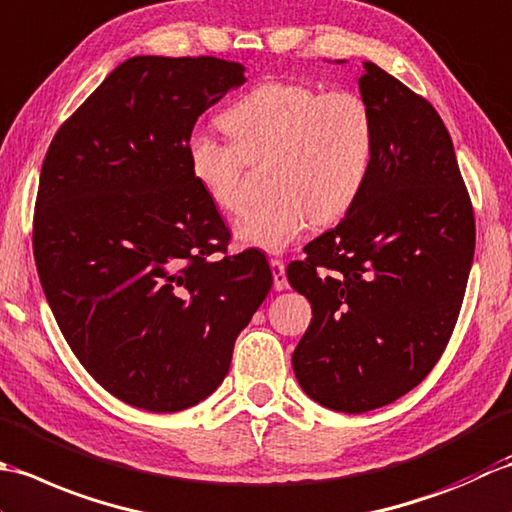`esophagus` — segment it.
<instances>
[{
	"label": "esophagus",
	"instance_id": "obj_1",
	"mask_svg": "<svg viewBox=\"0 0 512 512\" xmlns=\"http://www.w3.org/2000/svg\"><path fill=\"white\" fill-rule=\"evenodd\" d=\"M269 267H271V274H274V289L276 291H283L289 287L287 283V274H285V263L278 258H271L269 260Z\"/></svg>",
	"mask_w": 512,
	"mask_h": 512
}]
</instances>
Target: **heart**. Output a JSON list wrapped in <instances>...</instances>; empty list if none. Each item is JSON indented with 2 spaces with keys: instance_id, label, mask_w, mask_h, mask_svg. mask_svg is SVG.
<instances>
[{
  "instance_id": "b5f03b06",
  "label": "heart",
  "mask_w": 512,
  "mask_h": 512,
  "mask_svg": "<svg viewBox=\"0 0 512 512\" xmlns=\"http://www.w3.org/2000/svg\"><path fill=\"white\" fill-rule=\"evenodd\" d=\"M234 141L210 132L187 139L194 181L223 214L243 210L249 163L271 159V196L243 214L238 243L283 252L311 221L336 223L369 181L378 121L356 90H325L305 81H263L223 112Z\"/></svg>"
}]
</instances>
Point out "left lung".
<instances>
[{"mask_svg": "<svg viewBox=\"0 0 512 512\" xmlns=\"http://www.w3.org/2000/svg\"><path fill=\"white\" fill-rule=\"evenodd\" d=\"M360 92L378 121L369 181L287 278L311 302L291 356L311 400L364 413L415 389L442 358L475 254L471 196L440 114L371 61Z\"/></svg>", "mask_w": 512, "mask_h": 512, "instance_id": "8db88e82", "label": "left lung"}]
</instances>
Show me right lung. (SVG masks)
I'll return each mask as SVG.
<instances>
[{"label": "right lung", "mask_w": 512, "mask_h": 512, "mask_svg": "<svg viewBox=\"0 0 512 512\" xmlns=\"http://www.w3.org/2000/svg\"><path fill=\"white\" fill-rule=\"evenodd\" d=\"M243 81L236 61L132 57L61 123L41 165L33 252L48 305L92 378L145 411L214 393L271 289L263 254H227L185 152L198 117Z\"/></svg>", "instance_id": "obj_1"}]
</instances>
